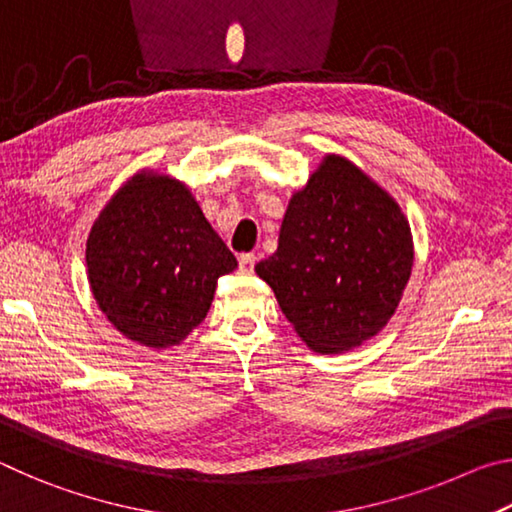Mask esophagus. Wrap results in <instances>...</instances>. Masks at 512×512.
<instances>
[{"label":"esophagus","instance_id":"esophagus-1","mask_svg":"<svg viewBox=\"0 0 512 512\" xmlns=\"http://www.w3.org/2000/svg\"><path fill=\"white\" fill-rule=\"evenodd\" d=\"M255 255L253 253H244V255H239V271L241 273H253V268H255Z\"/></svg>","mask_w":512,"mask_h":512}]
</instances>
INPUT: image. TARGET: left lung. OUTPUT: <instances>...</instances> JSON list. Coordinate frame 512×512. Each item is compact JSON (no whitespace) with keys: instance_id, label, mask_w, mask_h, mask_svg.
I'll return each mask as SVG.
<instances>
[{"instance_id":"8db88e82","label":"left lung","mask_w":512,"mask_h":512,"mask_svg":"<svg viewBox=\"0 0 512 512\" xmlns=\"http://www.w3.org/2000/svg\"><path fill=\"white\" fill-rule=\"evenodd\" d=\"M413 268L402 207L329 153L291 196L275 253L255 266L307 348L341 354L386 327Z\"/></svg>"}]
</instances>
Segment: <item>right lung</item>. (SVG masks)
Returning a JSON list of instances; mask_svg holds the SVG:
<instances>
[{"mask_svg": "<svg viewBox=\"0 0 512 512\" xmlns=\"http://www.w3.org/2000/svg\"><path fill=\"white\" fill-rule=\"evenodd\" d=\"M85 264L92 296L115 329L164 350L203 323L216 282L237 259L185 183L144 169L92 223Z\"/></svg>", "mask_w": 512, "mask_h": 512, "instance_id": "1", "label": "right lung"}]
</instances>
